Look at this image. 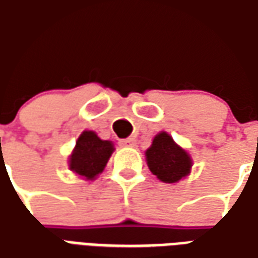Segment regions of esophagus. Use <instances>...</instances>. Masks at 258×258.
<instances>
[{
    "mask_svg": "<svg viewBox=\"0 0 258 258\" xmlns=\"http://www.w3.org/2000/svg\"><path fill=\"white\" fill-rule=\"evenodd\" d=\"M120 145L125 146V148H133V146L137 145V141H135V138H125V140L120 141Z\"/></svg>",
    "mask_w": 258,
    "mask_h": 258,
    "instance_id": "34e87169",
    "label": "esophagus"
}]
</instances>
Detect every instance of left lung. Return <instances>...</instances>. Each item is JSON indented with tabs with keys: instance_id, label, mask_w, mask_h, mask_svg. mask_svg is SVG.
<instances>
[{
	"instance_id": "1",
	"label": "left lung",
	"mask_w": 258,
	"mask_h": 258,
	"mask_svg": "<svg viewBox=\"0 0 258 258\" xmlns=\"http://www.w3.org/2000/svg\"><path fill=\"white\" fill-rule=\"evenodd\" d=\"M146 162L151 171L163 182L173 184L189 174L192 160L167 133L155 137L152 146L146 151Z\"/></svg>"
}]
</instances>
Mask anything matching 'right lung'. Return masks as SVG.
Masks as SVG:
<instances>
[{
    "mask_svg": "<svg viewBox=\"0 0 258 258\" xmlns=\"http://www.w3.org/2000/svg\"><path fill=\"white\" fill-rule=\"evenodd\" d=\"M113 151L110 141H102L95 133L84 131L70 156V170L87 179H94L103 171Z\"/></svg>",
    "mask_w": 258,
    "mask_h": 258,
    "instance_id": "1",
    "label": "right lung"
}]
</instances>
